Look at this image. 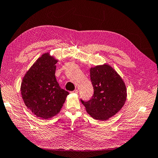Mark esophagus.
<instances>
[{
    "instance_id": "obj_1",
    "label": "esophagus",
    "mask_w": 158,
    "mask_h": 158,
    "mask_svg": "<svg viewBox=\"0 0 158 158\" xmlns=\"http://www.w3.org/2000/svg\"><path fill=\"white\" fill-rule=\"evenodd\" d=\"M72 93H74V94H78V89H75L73 92H72Z\"/></svg>"
}]
</instances>
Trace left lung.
Returning a JSON list of instances; mask_svg holds the SVG:
<instances>
[{
    "label": "left lung",
    "mask_w": 158,
    "mask_h": 158,
    "mask_svg": "<svg viewBox=\"0 0 158 158\" xmlns=\"http://www.w3.org/2000/svg\"><path fill=\"white\" fill-rule=\"evenodd\" d=\"M90 78L94 90L93 96L88 102L81 101L92 118L107 121L125 105L126 85L120 75L107 64L91 68Z\"/></svg>",
    "instance_id": "left-lung-1"
}]
</instances>
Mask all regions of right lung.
I'll return each mask as SVG.
<instances>
[{
  "mask_svg": "<svg viewBox=\"0 0 158 158\" xmlns=\"http://www.w3.org/2000/svg\"><path fill=\"white\" fill-rule=\"evenodd\" d=\"M57 62L49 52L43 54L26 72L21 84L22 97L26 107L42 119L56 115L69 94L56 81Z\"/></svg>",
  "mask_w": 158,
  "mask_h": 158,
  "instance_id": "1",
  "label": "right lung"
}]
</instances>
